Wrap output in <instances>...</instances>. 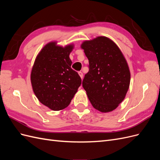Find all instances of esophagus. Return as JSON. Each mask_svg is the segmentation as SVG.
<instances>
[{
  "instance_id": "34e87169",
  "label": "esophagus",
  "mask_w": 160,
  "mask_h": 160,
  "mask_svg": "<svg viewBox=\"0 0 160 160\" xmlns=\"http://www.w3.org/2000/svg\"><path fill=\"white\" fill-rule=\"evenodd\" d=\"M79 76L81 77V79H83V72H79Z\"/></svg>"
}]
</instances>
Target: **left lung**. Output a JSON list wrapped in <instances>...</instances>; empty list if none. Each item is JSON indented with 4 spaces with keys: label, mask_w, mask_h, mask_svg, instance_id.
I'll return each instance as SVG.
<instances>
[{
    "label": "left lung",
    "mask_w": 160,
    "mask_h": 160,
    "mask_svg": "<svg viewBox=\"0 0 160 160\" xmlns=\"http://www.w3.org/2000/svg\"><path fill=\"white\" fill-rule=\"evenodd\" d=\"M81 47L89 60V71L82 84L91 105L101 112L114 110L124 99L130 83L123 53L106 37L85 41Z\"/></svg>",
    "instance_id": "obj_1"
}]
</instances>
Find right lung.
Instances as JSON below:
<instances>
[{"instance_id":"obj_1","label":"right lung","mask_w":160,"mask_h":160,"mask_svg":"<svg viewBox=\"0 0 160 160\" xmlns=\"http://www.w3.org/2000/svg\"><path fill=\"white\" fill-rule=\"evenodd\" d=\"M73 45L65 47L51 42L42 48L34 62L31 74L32 90L38 101L53 111L66 108L81 84L71 69L69 58Z\"/></svg>"}]
</instances>
